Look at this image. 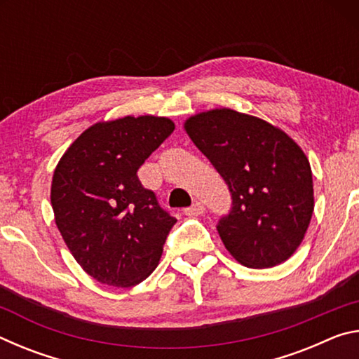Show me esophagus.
<instances>
[{
    "instance_id": "34e87169",
    "label": "esophagus",
    "mask_w": 359,
    "mask_h": 359,
    "mask_svg": "<svg viewBox=\"0 0 359 359\" xmlns=\"http://www.w3.org/2000/svg\"><path fill=\"white\" fill-rule=\"evenodd\" d=\"M204 205L201 204V203H193L190 208H187L185 209V215H188V217H198V215H201V214H204Z\"/></svg>"
}]
</instances>
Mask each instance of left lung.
<instances>
[{"instance_id":"8db88e82","label":"left lung","mask_w":359,"mask_h":359,"mask_svg":"<svg viewBox=\"0 0 359 359\" xmlns=\"http://www.w3.org/2000/svg\"><path fill=\"white\" fill-rule=\"evenodd\" d=\"M184 128L231 191L233 208L217 224L226 250L253 269L287 261L313 214L302 149L269 121L226 107L191 115Z\"/></svg>"}]
</instances>
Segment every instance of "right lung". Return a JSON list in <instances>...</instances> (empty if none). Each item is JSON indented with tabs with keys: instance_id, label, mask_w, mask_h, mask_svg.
<instances>
[{
	"instance_id": "right-lung-1",
	"label": "right lung",
	"mask_w": 359,
	"mask_h": 359,
	"mask_svg": "<svg viewBox=\"0 0 359 359\" xmlns=\"http://www.w3.org/2000/svg\"><path fill=\"white\" fill-rule=\"evenodd\" d=\"M175 125L141 115L98 121L72 142L53 171L57 228L82 269L109 287L145 280L177 222L144 188L137 169Z\"/></svg>"
}]
</instances>
